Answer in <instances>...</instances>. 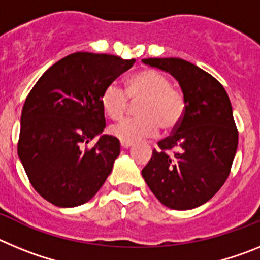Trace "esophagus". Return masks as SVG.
I'll return each instance as SVG.
<instances>
[{
	"label": "esophagus",
	"mask_w": 260,
	"mask_h": 260,
	"mask_svg": "<svg viewBox=\"0 0 260 260\" xmlns=\"http://www.w3.org/2000/svg\"><path fill=\"white\" fill-rule=\"evenodd\" d=\"M133 143H130V142H123L121 141V148H128V147H132Z\"/></svg>",
	"instance_id": "34e87169"
}]
</instances>
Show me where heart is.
I'll use <instances>...</instances> for the list:
<instances>
[{
    "mask_svg": "<svg viewBox=\"0 0 260 260\" xmlns=\"http://www.w3.org/2000/svg\"><path fill=\"white\" fill-rule=\"evenodd\" d=\"M130 100L137 103L138 116L122 119L109 127L114 138L123 142L141 141L162 132H173L186 112L185 93L157 69H146L128 78L126 92L117 83L108 84L102 93V107L110 118L119 119L128 109Z\"/></svg>",
    "mask_w": 260,
    "mask_h": 260,
    "instance_id": "b5f03b06",
    "label": "heart"
}]
</instances>
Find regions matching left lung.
<instances>
[{
    "label": "left lung",
    "mask_w": 260,
    "mask_h": 260,
    "mask_svg": "<svg viewBox=\"0 0 260 260\" xmlns=\"http://www.w3.org/2000/svg\"><path fill=\"white\" fill-rule=\"evenodd\" d=\"M171 73L186 98L178 127L157 143L142 169L156 198L172 210H191L210 201L228 178L238 146L231 100L219 80L181 58H144Z\"/></svg>",
    "instance_id": "obj_1"
}]
</instances>
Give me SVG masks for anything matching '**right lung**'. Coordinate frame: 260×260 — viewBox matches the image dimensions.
<instances>
[{
    "label": "right lung",
    "instance_id": "obj_1",
    "mask_svg": "<svg viewBox=\"0 0 260 260\" xmlns=\"http://www.w3.org/2000/svg\"><path fill=\"white\" fill-rule=\"evenodd\" d=\"M135 59L77 52L50 66L32 87L20 117L18 155L34 189L58 207L86 203L104 185L119 142L102 135V93Z\"/></svg>",
    "mask_w": 260,
    "mask_h": 260
}]
</instances>
